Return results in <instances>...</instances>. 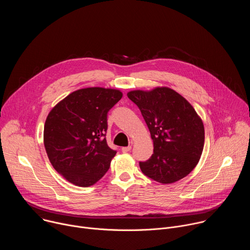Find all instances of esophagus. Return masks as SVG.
<instances>
[{
    "instance_id": "1",
    "label": "esophagus",
    "mask_w": 250,
    "mask_h": 250,
    "mask_svg": "<svg viewBox=\"0 0 250 250\" xmlns=\"http://www.w3.org/2000/svg\"><path fill=\"white\" fill-rule=\"evenodd\" d=\"M130 149H131V146H128L123 147V148H122V151H123V152H128V151H130Z\"/></svg>"
}]
</instances>
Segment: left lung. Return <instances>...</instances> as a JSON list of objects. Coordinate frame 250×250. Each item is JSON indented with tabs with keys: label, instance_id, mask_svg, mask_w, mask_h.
Masks as SVG:
<instances>
[{
	"label": "left lung",
	"instance_id": "obj_1",
	"mask_svg": "<svg viewBox=\"0 0 250 250\" xmlns=\"http://www.w3.org/2000/svg\"><path fill=\"white\" fill-rule=\"evenodd\" d=\"M127 97L140 110L153 140V154L139 167L162 184L187 176L198 164L204 148L205 129L190 103L174 90L131 91Z\"/></svg>",
	"mask_w": 250,
	"mask_h": 250
}]
</instances>
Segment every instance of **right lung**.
Wrapping results in <instances>:
<instances>
[{"label":"right lung","instance_id":"1","mask_svg":"<svg viewBox=\"0 0 250 250\" xmlns=\"http://www.w3.org/2000/svg\"><path fill=\"white\" fill-rule=\"evenodd\" d=\"M122 97V92L114 89H80L48 114L45 150L54 169L70 183L92 186L109 170L117 150L106 144L108 113Z\"/></svg>","mask_w":250,"mask_h":250}]
</instances>
